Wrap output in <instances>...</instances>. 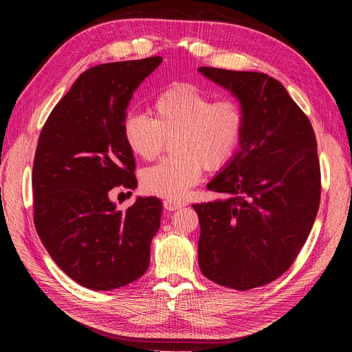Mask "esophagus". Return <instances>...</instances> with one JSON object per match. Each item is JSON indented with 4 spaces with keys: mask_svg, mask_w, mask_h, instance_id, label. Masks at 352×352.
<instances>
[{
    "mask_svg": "<svg viewBox=\"0 0 352 352\" xmlns=\"http://www.w3.org/2000/svg\"><path fill=\"white\" fill-rule=\"evenodd\" d=\"M163 206L167 211H176L179 208H182L185 206V202L182 201H176V199H164Z\"/></svg>",
    "mask_w": 352,
    "mask_h": 352,
    "instance_id": "1",
    "label": "esophagus"
}]
</instances>
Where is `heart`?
<instances>
[{
	"instance_id": "b5f03b06",
	"label": "heart",
	"mask_w": 352,
	"mask_h": 352,
	"mask_svg": "<svg viewBox=\"0 0 352 352\" xmlns=\"http://www.w3.org/2000/svg\"><path fill=\"white\" fill-rule=\"evenodd\" d=\"M245 131V113L233 100H214L192 83H176L160 91L151 117L131 113L123 122L129 151L151 162L170 142L172 157L144 168L140 179L148 194L184 198L198 184L202 170H220L238 151Z\"/></svg>"
}]
</instances>
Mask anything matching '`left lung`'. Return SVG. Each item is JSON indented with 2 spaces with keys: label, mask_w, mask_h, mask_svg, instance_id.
<instances>
[{
  "label": "left lung",
  "mask_w": 352,
  "mask_h": 352,
  "mask_svg": "<svg viewBox=\"0 0 352 352\" xmlns=\"http://www.w3.org/2000/svg\"><path fill=\"white\" fill-rule=\"evenodd\" d=\"M245 113L239 150L207 185L223 198L192 206L198 264L217 285L248 291L278 279L305 243L320 204V164L308 117L265 73L199 67Z\"/></svg>",
  "instance_id": "8db88e82"
}]
</instances>
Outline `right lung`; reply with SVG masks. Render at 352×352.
I'll return each mask as SVG.
<instances>
[{
    "label": "right lung",
    "mask_w": 352,
    "mask_h": 352,
    "mask_svg": "<svg viewBox=\"0 0 352 352\" xmlns=\"http://www.w3.org/2000/svg\"><path fill=\"white\" fill-rule=\"evenodd\" d=\"M162 61L148 57L83 72L39 135L32 170L36 232L58 267L92 291L129 285L150 265L162 201L138 197L119 211L109 192L138 186L123 122L133 92Z\"/></svg>",
    "instance_id": "add662e5"
}]
</instances>
